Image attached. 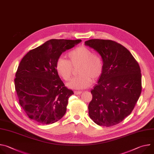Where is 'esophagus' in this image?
Wrapping results in <instances>:
<instances>
[{
    "mask_svg": "<svg viewBox=\"0 0 154 154\" xmlns=\"http://www.w3.org/2000/svg\"><path fill=\"white\" fill-rule=\"evenodd\" d=\"M82 91H74V94H77V95L80 94H82Z\"/></svg>",
    "mask_w": 154,
    "mask_h": 154,
    "instance_id": "1",
    "label": "esophagus"
}]
</instances>
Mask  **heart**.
Segmentation results:
<instances>
[{"label":"heart","instance_id":"1","mask_svg":"<svg viewBox=\"0 0 154 154\" xmlns=\"http://www.w3.org/2000/svg\"><path fill=\"white\" fill-rule=\"evenodd\" d=\"M69 61L60 57L56 62L58 74L66 81L72 75V67L80 64L78 76L74 77L67 86L72 89L82 90L89 87L93 80L97 79L102 74L103 66L101 58L94 54L93 51L85 46L75 48L68 53Z\"/></svg>","mask_w":154,"mask_h":154}]
</instances>
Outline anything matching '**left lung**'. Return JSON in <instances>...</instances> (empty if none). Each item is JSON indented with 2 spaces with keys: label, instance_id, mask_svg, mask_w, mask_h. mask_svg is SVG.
<instances>
[{
  "label": "left lung",
  "instance_id": "8db88e82",
  "mask_svg": "<svg viewBox=\"0 0 154 154\" xmlns=\"http://www.w3.org/2000/svg\"><path fill=\"white\" fill-rule=\"evenodd\" d=\"M85 45L99 54L103 66L97 84L91 91L89 116L100 126L116 125L131 113L140 96V66L129 51L115 41L93 39Z\"/></svg>",
  "mask_w": 154,
  "mask_h": 154
}]
</instances>
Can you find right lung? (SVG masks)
I'll return each mask as SVG.
<instances>
[{"label":"right lung","mask_w":154,"mask_h":154,"mask_svg":"<svg viewBox=\"0 0 154 154\" xmlns=\"http://www.w3.org/2000/svg\"><path fill=\"white\" fill-rule=\"evenodd\" d=\"M81 39H51L30 51L20 61L14 79L19 104L29 118L42 125L53 124L66 112L69 97L74 94L64 86L56 70L63 52Z\"/></svg>","instance_id":"add662e5"}]
</instances>
